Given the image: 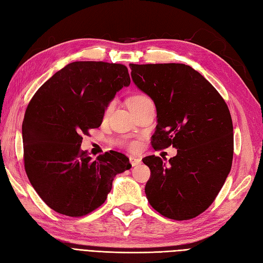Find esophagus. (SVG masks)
Wrapping results in <instances>:
<instances>
[{"instance_id": "esophagus-1", "label": "esophagus", "mask_w": 263, "mask_h": 263, "mask_svg": "<svg viewBox=\"0 0 263 263\" xmlns=\"http://www.w3.org/2000/svg\"><path fill=\"white\" fill-rule=\"evenodd\" d=\"M129 162H130V164H132L133 166H136V165H139V164H140V163H141V159L135 158V157H130V158H129Z\"/></svg>"}]
</instances>
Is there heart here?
Listing matches in <instances>:
<instances>
[{"mask_svg":"<svg viewBox=\"0 0 263 263\" xmlns=\"http://www.w3.org/2000/svg\"><path fill=\"white\" fill-rule=\"evenodd\" d=\"M149 103H152L151 99L149 97H147V96L141 95V93L133 95L128 99V106L130 108V111L136 110V108L141 107V106L146 105V104H149ZM114 105H115L114 101H110L105 105L104 110H103V119H106V117L111 114V112L113 111V108H114ZM128 148L132 149V150L137 149L138 148V143L137 142H129L128 143Z\"/></svg>","mask_w":263,"mask_h":263,"instance_id":"1","label":"heart"}]
</instances>
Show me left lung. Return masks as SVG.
Wrapping results in <instances>:
<instances>
[{"mask_svg":"<svg viewBox=\"0 0 263 263\" xmlns=\"http://www.w3.org/2000/svg\"><path fill=\"white\" fill-rule=\"evenodd\" d=\"M132 78L156 104L155 150L174 147L165 164L142 159L151 172L144 187L150 205L167 219H194L220 193L233 161V123L228 104L209 81L185 64H129Z\"/></svg>","mask_w":263,"mask_h":263,"instance_id":"1","label":"left lung"}]
</instances>
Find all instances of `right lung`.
Listing matches in <instances>:
<instances>
[{
	"label": "right lung",
	"instance_id": "obj_1",
	"mask_svg": "<svg viewBox=\"0 0 263 263\" xmlns=\"http://www.w3.org/2000/svg\"><path fill=\"white\" fill-rule=\"evenodd\" d=\"M130 84L128 69L106 62H73L37 90L23 122L24 164L35 192L55 212L79 218L104 203L129 159L110 150L96 160L80 149L105 105Z\"/></svg>",
	"mask_w": 263,
	"mask_h": 263
}]
</instances>
